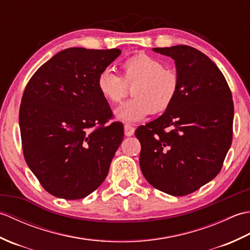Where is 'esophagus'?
Returning a JSON list of instances; mask_svg holds the SVG:
<instances>
[{"mask_svg": "<svg viewBox=\"0 0 250 250\" xmlns=\"http://www.w3.org/2000/svg\"><path fill=\"white\" fill-rule=\"evenodd\" d=\"M134 131H135V129L132 125H130L128 124L125 125V136H132L134 134Z\"/></svg>", "mask_w": 250, "mask_h": 250, "instance_id": "1", "label": "esophagus"}]
</instances>
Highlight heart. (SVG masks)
Returning <instances> with one entry per match:
<instances>
[{"label": "heart", "instance_id": "1", "mask_svg": "<svg viewBox=\"0 0 250 250\" xmlns=\"http://www.w3.org/2000/svg\"><path fill=\"white\" fill-rule=\"evenodd\" d=\"M121 77L105 70L97 79V88L102 98L117 104L125 97L126 86H133V99L126 101L115 110L117 119L137 122L153 113L167 109L176 99L179 90L178 74L164 68L157 58L137 54L125 59L120 65Z\"/></svg>", "mask_w": 250, "mask_h": 250}]
</instances>
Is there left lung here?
Returning <instances> with one entry per match:
<instances>
[{
  "mask_svg": "<svg viewBox=\"0 0 250 250\" xmlns=\"http://www.w3.org/2000/svg\"><path fill=\"white\" fill-rule=\"evenodd\" d=\"M152 50L175 61L179 90L162 116L136 129L140 166L152 187L187 195L220 172L232 143V94L219 68L200 50L186 45Z\"/></svg>",
  "mask_w": 250,
  "mask_h": 250,
  "instance_id": "8db88e82",
  "label": "left lung"
}]
</instances>
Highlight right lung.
<instances>
[{"label":"right lung","instance_id":"1","mask_svg":"<svg viewBox=\"0 0 250 250\" xmlns=\"http://www.w3.org/2000/svg\"><path fill=\"white\" fill-rule=\"evenodd\" d=\"M120 49L74 47L44 63L26 84L19 110L25 162L60 199L78 200L104 182L124 140V125H107L111 109L97 88Z\"/></svg>","mask_w":250,"mask_h":250}]
</instances>
